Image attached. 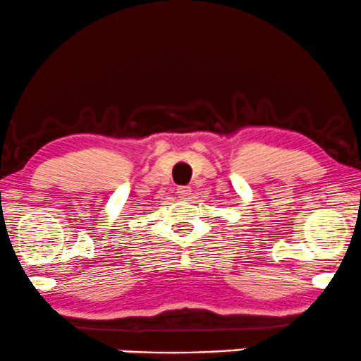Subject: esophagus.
<instances>
[{
  "label": "esophagus",
  "instance_id": "esophagus-1",
  "mask_svg": "<svg viewBox=\"0 0 361 361\" xmlns=\"http://www.w3.org/2000/svg\"><path fill=\"white\" fill-rule=\"evenodd\" d=\"M190 192H192V190H190V188H188V185H180V188H177V190H176L177 197H180V199H189Z\"/></svg>",
  "mask_w": 361,
  "mask_h": 361
}]
</instances>
